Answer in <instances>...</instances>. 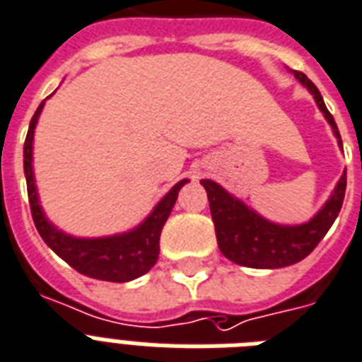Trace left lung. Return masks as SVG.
<instances>
[{"label": "left lung", "instance_id": "8db88e82", "mask_svg": "<svg viewBox=\"0 0 362 362\" xmlns=\"http://www.w3.org/2000/svg\"><path fill=\"white\" fill-rule=\"evenodd\" d=\"M293 74L314 95L317 108L322 110L332 132L338 138V146H342L334 117L323 103L322 93L306 78V74L299 71H293ZM202 185L207 190L211 216L215 222L216 241L221 252L237 265L252 269H280L305 259L325 237L332 222L337 221L346 194V172L342 173L331 198L325 202L322 209L310 221L297 226L274 224L263 218L211 179H202Z\"/></svg>", "mask_w": 362, "mask_h": 362}]
</instances>
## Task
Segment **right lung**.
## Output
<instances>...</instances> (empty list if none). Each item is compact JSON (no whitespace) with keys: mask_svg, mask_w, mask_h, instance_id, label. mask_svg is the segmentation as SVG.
I'll list each match as a JSON object with an SVG mask.
<instances>
[{"mask_svg":"<svg viewBox=\"0 0 362 362\" xmlns=\"http://www.w3.org/2000/svg\"><path fill=\"white\" fill-rule=\"evenodd\" d=\"M45 108V100L39 104V108L31 117L30 131L25 136L24 144V173L28 183V198H30L31 216H33L35 228L42 237V241L54 250L62 259H65L78 273L86 274L89 279L106 280V282H129L141 274H146L158 259V241L160 231L166 224L168 216L175 205L179 190L189 179H181L177 185H173L172 190L164 196L155 209L147 215L141 224L125 233L108 237H72L65 231L57 230L40 207L37 185L33 175V134L39 115Z\"/></svg>","mask_w":362,"mask_h":362,"instance_id":"add662e5","label":"right lung"}]
</instances>
